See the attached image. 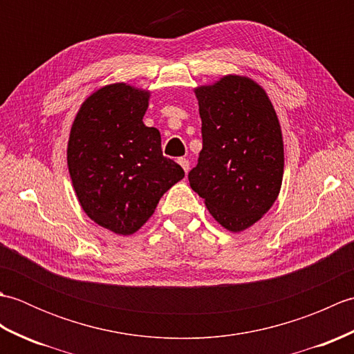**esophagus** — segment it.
<instances>
[{
    "label": "esophagus",
    "mask_w": 354,
    "mask_h": 354,
    "mask_svg": "<svg viewBox=\"0 0 354 354\" xmlns=\"http://www.w3.org/2000/svg\"><path fill=\"white\" fill-rule=\"evenodd\" d=\"M178 162H179V165H181V167L184 169V171H185V173L190 170V161L187 160V158H179Z\"/></svg>",
    "instance_id": "esophagus-1"
}]
</instances>
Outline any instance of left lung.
<instances>
[{"label": "left lung", "instance_id": "8db88e82", "mask_svg": "<svg viewBox=\"0 0 354 354\" xmlns=\"http://www.w3.org/2000/svg\"><path fill=\"white\" fill-rule=\"evenodd\" d=\"M202 120V150L190 187L223 228H250L281 189V127L268 94L254 80L225 76L194 89Z\"/></svg>", "mask_w": 354, "mask_h": 354}]
</instances>
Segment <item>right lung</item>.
Segmentation results:
<instances>
[{
    "label": "right lung",
    "mask_w": 354,
    "mask_h": 354,
    "mask_svg": "<svg viewBox=\"0 0 354 354\" xmlns=\"http://www.w3.org/2000/svg\"><path fill=\"white\" fill-rule=\"evenodd\" d=\"M149 95L126 84L93 93L74 118L66 149L84 212L122 236L138 231L184 178L181 165L162 155L160 131L142 123Z\"/></svg>",
    "instance_id": "right-lung-1"
}]
</instances>
